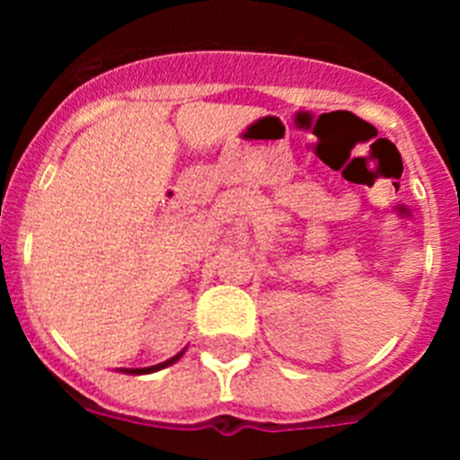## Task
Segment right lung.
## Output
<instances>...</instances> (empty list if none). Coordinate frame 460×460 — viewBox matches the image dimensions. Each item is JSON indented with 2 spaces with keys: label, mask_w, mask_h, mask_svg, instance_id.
Segmentation results:
<instances>
[{
  "label": "right lung",
  "mask_w": 460,
  "mask_h": 460,
  "mask_svg": "<svg viewBox=\"0 0 460 460\" xmlns=\"http://www.w3.org/2000/svg\"><path fill=\"white\" fill-rule=\"evenodd\" d=\"M180 357H181V352H180V355H174L172 359L164 361V364H156V367H149V368H124V371H126V373H133V376H140V373H152V371H158V368L170 367V364H174V361L180 359Z\"/></svg>",
  "instance_id": "add662e5"
}]
</instances>
